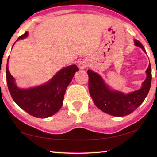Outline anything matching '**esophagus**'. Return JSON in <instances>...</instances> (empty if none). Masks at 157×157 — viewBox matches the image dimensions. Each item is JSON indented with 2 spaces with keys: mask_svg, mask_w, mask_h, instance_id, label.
I'll use <instances>...</instances> for the list:
<instances>
[{
  "mask_svg": "<svg viewBox=\"0 0 157 157\" xmlns=\"http://www.w3.org/2000/svg\"><path fill=\"white\" fill-rule=\"evenodd\" d=\"M78 66L80 69H84L88 66V63L86 62V61L82 60L80 61V62L78 63Z\"/></svg>",
  "mask_w": 157,
  "mask_h": 157,
  "instance_id": "34e87169",
  "label": "esophagus"
}]
</instances>
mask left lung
Instances as JSON below:
<instances>
[{
    "mask_svg": "<svg viewBox=\"0 0 157 157\" xmlns=\"http://www.w3.org/2000/svg\"><path fill=\"white\" fill-rule=\"evenodd\" d=\"M134 43L146 52L140 42L134 40ZM87 73L89 93L95 106L103 112L118 117L129 115L142 104L150 91L152 82L150 63L146 70L147 78L143 82L141 88L128 94L110 89L102 78L94 71L88 70Z\"/></svg>",
    "mask_w": 157,
    "mask_h": 157,
    "instance_id": "8db88e82",
    "label": "left lung"
}]
</instances>
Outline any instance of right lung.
Returning a JSON list of instances; mask_svg holds the SVG:
<instances>
[{"label": "right lung", "instance_id": "right-lung-1", "mask_svg": "<svg viewBox=\"0 0 157 157\" xmlns=\"http://www.w3.org/2000/svg\"><path fill=\"white\" fill-rule=\"evenodd\" d=\"M28 35V32H25L17 41L26 38ZM78 71L76 65H71L58 71L50 80L41 86L19 89L8 70L7 60V84L10 95L18 106L31 116L45 118L57 113L62 107L66 88Z\"/></svg>", "mask_w": 157, "mask_h": 157}]
</instances>
